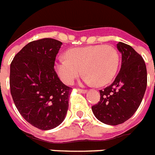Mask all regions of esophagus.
I'll return each mask as SVG.
<instances>
[{"instance_id":"1","label":"esophagus","mask_w":155,"mask_h":155,"mask_svg":"<svg viewBox=\"0 0 155 155\" xmlns=\"http://www.w3.org/2000/svg\"><path fill=\"white\" fill-rule=\"evenodd\" d=\"M78 91L79 93H87V90H85V89H78Z\"/></svg>"}]
</instances>
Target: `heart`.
Returning <instances> with one entry per match:
<instances>
[{"label":"heart","mask_w":155,"mask_h":155,"mask_svg":"<svg viewBox=\"0 0 155 155\" xmlns=\"http://www.w3.org/2000/svg\"><path fill=\"white\" fill-rule=\"evenodd\" d=\"M66 58H60L54 64L58 76L62 82L70 85L81 74V68L86 74V84L103 86L111 81L118 70L120 58L112 46L93 45L68 50Z\"/></svg>","instance_id":"1"}]
</instances>
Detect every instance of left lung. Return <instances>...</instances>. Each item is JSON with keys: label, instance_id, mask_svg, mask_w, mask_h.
I'll list each match as a JSON object with an SVG mask.
<instances>
[{"label": "left lung", "instance_id": "8db88e82", "mask_svg": "<svg viewBox=\"0 0 155 155\" xmlns=\"http://www.w3.org/2000/svg\"><path fill=\"white\" fill-rule=\"evenodd\" d=\"M116 46L122 54L120 70L112 85L100 90V101L92 106L98 120L113 126L124 123L136 112L147 83L142 56L126 43L119 42Z\"/></svg>", "mask_w": 155, "mask_h": 155}]
</instances>
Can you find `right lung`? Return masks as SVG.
<instances>
[{
	"label": "right lung",
	"mask_w": 155,
	"mask_h": 155,
	"mask_svg": "<svg viewBox=\"0 0 155 155\" xmlns=\"http://www.w3.org/2000/svg\"><path fill=\"white\" fill-rule=\"evenodd\" d=\"M62 43L51 38L24 46L10 65V91L26 121L41 130L58 127L66 117L71 88L58 78L54 66Z\"/></svg>",
	"instance_id": "obj_1"
}]
</instances>
